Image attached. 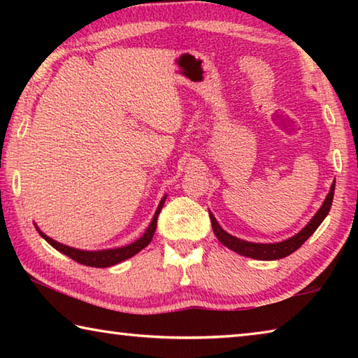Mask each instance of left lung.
<instances>
[{
    "mask_svg": "<svg viewBox=\"0 0 358 358\" xmlns=\"http://www.w3.org/2000/svg\"><path fill=\"white\" fill-rule=\"evenodd\" d=\"M333 194H335V181L331 183L330 191L327 194L324 203L320 205L317 213L311 217V221L308 222L299 234H295L294 237L278 241V243H254V241H246V240L234 237V235L227 234L226 230L220 226V222L216 221V217L210 211L211 227H213L216 238L220 240L224 246H227L229 250L240 254V256H246L257 260H278V259L287 257L289 254H292L294 251L299 250V248L305 243V241L310 238L314 232H316V229L322 224L327 215H329L331 202H333Z\"/></svg>",
    "mask_w": 358,
    "mask_h": 358,
    "instance_id": "left-lung-1",
    "label": "left lung"
}]
</instances>
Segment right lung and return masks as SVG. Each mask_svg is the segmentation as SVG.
<instances>
[{
  "instance_id": "1",
  "label": "right lung",
  "mask_w": 358,
  "mask_h": 358,
  "mask_svg": "<svg viewBox=\"0 0 358 358\" xmlns=\"http://www.w3.org/2000/svg\"><path fill=\"white\" fill-rule=\"evenodd\" d=\"M166 199H167V196L161 199V202H159V205H157V208L155 211L153 220H151L150 226L147 227V230H145V234L142 235L141 238L132 241L131 245H126V246H121V248H113V250H99V251L77 250V248L66 246L63 243H59V241H55L53 238H50L48 235L42 232V230L38 226H36V224H34V227L39 232L41 237L44 238L48 245H52L57 251L63 252L64 256L71 257L72 260H76V262L82 264V265L96 266V268H107V266L117 265L120 262H123V260H126V259L136 256L138 251H142L143 248H147L150 245V241H151V238H153L155 230H156V226H157V216H159L162 207H164Z\"/></svg>"
}]
</instances>
